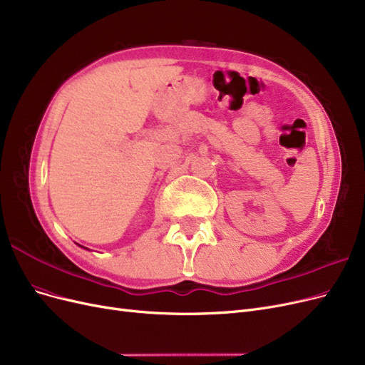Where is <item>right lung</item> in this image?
Instances as JSON below:
<instances>
[{
    "mask_svg": "<svg viewBox=\"0 0 365 365\" xmlns=\"http://www.w3.org/2000/svg\"><path fill=\"white\" fill-rule=\"evenodd\" d=\"M79 247H81V245H79ZM83 248H84V247H83ZM86 250H88V248H86Z\"/></svg>",
    "mask_w": 365,
    "mask_h": 365,
    "instance_id": "right-lung-1",
    "label": "right lung"
}]
</instances>
